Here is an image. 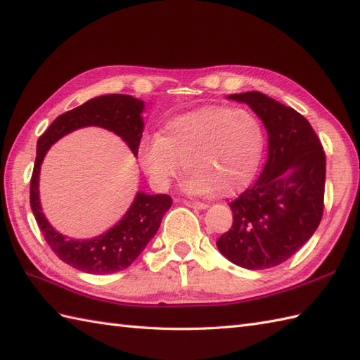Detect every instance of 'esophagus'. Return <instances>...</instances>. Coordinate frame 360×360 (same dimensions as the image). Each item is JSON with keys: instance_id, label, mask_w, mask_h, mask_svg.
Returning a JSON list of instances; mask_svg holds the SVG:
<instances>
[{"instance_id": "obj_1", "label": "esophagus", "mask_w": 360, "mask_h": 360, "mask_svg": "<svg viewBox=\"0 0 360 360\" xmlns=\"http://www.w3.org/2000/svg\"><path fill=\"white\" fill-rule=\"evenodd\" d=\"M181 202L184 205L187 207H191V208H196V210H204V208H207L208 205L204 204V202H199V200H190V199H181Z\"/></svg>"}]
</instances>
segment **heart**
Segmentation results:
<instances>
[{
  "label": "heart",
  "mask_w": 360,
  "mask_h": 360,
  "mask_svg": "<svg viewBox=\"0 0 360 360\" xmlns=\"http://www.w3.org/2000/svg\"><path fill=\"white\" fill-rule=\"evenodd\" d=\"M265 135L253 113L212 105L176 116L164 135L141 141L138 158L150 179L167 187L184 170L193 195L229 196L252 181L264 152Z\"/></svg>",
  "instance_id": "1"
}]
</instances>
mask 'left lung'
Masks as SVG:
<instances>
[{
  "mask_svg": "<svg viewBox=\"0 0 360 360\" xmlns=\"http://www.w3.org/2000/svg\"><path fill=\"white\" fill-rule=\"evenodd\" d=\"M262 120L269 155L252 187L230 202L231 229L216 242L239 266L265 270L285 262L319 227L325 153L311 124L295 108L261 91L230 95Z\"/></svg>",
  "mask_w": 360,
  "mask_h": 360,
  "instance_id": "obj_1",
  "label": "left lung"
}]
</instances>
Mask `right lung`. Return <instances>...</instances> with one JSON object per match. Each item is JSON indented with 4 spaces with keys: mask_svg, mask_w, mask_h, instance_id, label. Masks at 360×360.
<instances>
[{
    "mask_svg": "<svg viewBox=\"0 0 360 360\" xmlns=\"http://www.w3.org/2000/svg\"><path fill=\"white\" fill-rule=\"evenodd\" d=\"M144 103L130 95H104L58 116L39 136L37 160L30 179V207L49 247L73 269L89 274H110L127 269L160 229L162 216L172 207L169 195L138 193L129 212L113 229L94 239L75 240L60 235L47 222L39 204V169L50 146L67 133L87 125H98L121 136L133 155L144 131L141 113Z\"/></svg>",
    "mask_w": 360,
    "mask_h": 360,
    "instance_id": "right-lung-1",
    "label": "right lung"
}]
</instances>
